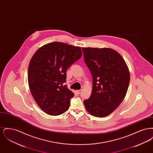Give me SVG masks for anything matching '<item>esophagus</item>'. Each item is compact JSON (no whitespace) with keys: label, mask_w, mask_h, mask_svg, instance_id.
<instances>
[{"label":"esophagus","mask_w":153,"mask_h":153,"mask_svg":"<svg viewBox=\"0 0 153 153\" xmlns=\"http://www.w3.org/2000/svg\"><path fill=\"white\" fill-rule=\"evenodd\" d=\"M77 92L78 94H80L81 92H82V89H80V90H78L77 91Z\"/></svg>","instance_id":"34e87169"}]
</instances>
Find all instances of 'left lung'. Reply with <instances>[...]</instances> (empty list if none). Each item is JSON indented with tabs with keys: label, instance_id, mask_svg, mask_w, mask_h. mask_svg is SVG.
Instances as JSON below:
<instances>
[{
	"label": "left lung",
	"instance_id": "1",
	"mask_svg": "<svg viewBox=\"0 0 153 153\" xmlns=\"http://www.w3.org/2000/svg\"><path fill=\"white\" fill-rule=\"evenodd\" d=\"M84 61L92 76V91L84 101L96 117L113 112L123 100L130 83V72L119 53L110 48H82Z\"/></svg>",
	"mask_w": 153,
	"mask_h": 153
}]
</instances>
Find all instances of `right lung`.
Listing matches in <instances>:
<instances>
[{
    "label": "right lung",
    "mask_w": 153,
    "mask_h": 153,
    "mask_svg": "<svg viewBox=\"0 0 153 153\" xmlns=\"http://www.w3.org/2000/svg\"><path fill=\"white\" fill-rule=\"evenodd\" d=\"M81 56L80 47L54 42L41 47L31 59L30 90L37 104L48 115H59L69 108L74 94L64 85L66 72Z\"/></svg>",
    "instance_id": "add662e5"
}]
</instances>
